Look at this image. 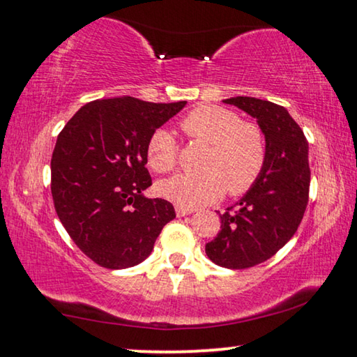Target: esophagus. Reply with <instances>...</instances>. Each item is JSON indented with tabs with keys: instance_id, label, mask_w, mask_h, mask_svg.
Here are the masks:
<instances>
[{
	"instance_id": "esophagus-1",
	"label": "esophagus",
	"mask_w": 357,
	"mask_h": 357,
	"mask_svg": "<svg viewBox=\"0 0 357 357\" xmlns=\"http://www.w3.org/2000/svg\"><path fill=\"white\" fill-rule=\"evenodd\" d=\"M175 213H177V217H185V215H190V213H193V209H186V207L177 206L175 207Z\"/></svg>"
}]
</instances>
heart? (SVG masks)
<instances>
[{
    "label": "heart",
    "mask_w": 357,
    "mask_h": 357,
    "mask_svg": "<svg viewBox=\"0 0 357 357\" xmlns=\"http://www.w3.org/2000/svg\"><path fill=\"white\" fill-rule=\"evenodd\" d=\"M180 128L196 144L209 146L201 175H178L158 186L175 204L193 209L220 199L225 191L241 196L257 183L266 162V139L259 124L243 121L233 109L202 105L190 112ZM146 161L156 174H171L178 164V144L167 129H156L146 142Z\"/></svg>",
    "instance_id": "heart-1"
}]
</instances>
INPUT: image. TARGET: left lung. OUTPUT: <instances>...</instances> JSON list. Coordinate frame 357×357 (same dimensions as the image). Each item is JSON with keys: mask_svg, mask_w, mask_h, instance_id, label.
Returning a JSON list of instances; mask_svg holds the SVG:
<instances>
[{"mask_svg": "<svg viewBox=\"0 0 357 357\" xmlns=\"http://www.w3.org/2000/svg\"><path fill=\"white\" fill-rule=\"evenodd\" d=\"M223 102L255 118L266 139L260 178L227 212H218L220 231L206 244L215 265L244 270L271 259L297 231L308 206V140L281 105L255 97Z\"/></svg>", "mask_w": 357, "mask_h": 357, "instance_id": "left-lung-1", "label": "left lung"}]
</instances>
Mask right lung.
Masks as SVG:
<instances>
[{"instance_id": "right-lung-1", "label": "right lung", "mask_w": 357, "mask_h": 357, "mask_svg": "<svg viewBox=\"0 0 357 357\" xmlns=\"http://www.w3.org/2000/svg\"><path fill=\"white\" fill-rule=\"evenodd\" d=\"M185 105L102 98L81 107L59 134L51 160L54 207L73 243L97 265H139L175 218L171 202L144 196L151 185L146 142Z\"/></svg>"}]
</instances>
